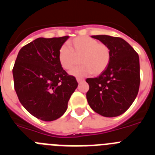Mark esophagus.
Returning a JSON list of instances; mask_svg holds the SVG:
<instances>
[{
    "instance_id": "obj_1",
    "label": "esophagus",
    "mask_w": 155,
    "mask_h": 155,
    "mask_svg": "<svg viewBox=\"0 0 155 155\" xmlns=\"http://www.w3.org/2000/svg\"><path fill=\"white\" fill-rule=\"evenodd\" d=\"M77 81L78 82V83H81V82L84 81V80L82 78H77Z\"/></svg>"
}]
</instances>
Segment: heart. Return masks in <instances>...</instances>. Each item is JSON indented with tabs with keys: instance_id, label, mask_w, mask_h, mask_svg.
I'll return each instance as SVG.
<instances>
[{
	"instance_id": "b5f03b06",
	"label": "heart",
	"mask_w": 155,
	"mask_h": 155,
	"mask_svg": "<svg viewBox=\"0 0 155 155\" xmlns=\"http://www.w3.org/2000/svg\"><path fill=\"white\" fill-rule=\"evenodd\" d=\"M58 52V61L63 69L69 71L80 57V66L70 71L74 77L81 78L91 74L99 75L108 68L111 59L109 46L89 36H78L69 41Z\"/></svg>"
}]
</instances>
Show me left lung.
Wrapping results in <instances>:
<instances>
[{"label":"left lung","mask_w":155,"mask_h":155,"mask_svg":"<svg viewBox=\"0 0 155 155\" xmlns=\"http://www.w3.org/2000/svg\"><path fill=\"white\" fill-rule=\"evenodd\" d=\"M91 37L109 46L111 59L108 68L99 76L86 79L89 84L86 94L87 102L101 116H118L130 108L138 94L140 82L139 56L120 37Z\"/></svg>","instance_id":"1"}]
</instances>
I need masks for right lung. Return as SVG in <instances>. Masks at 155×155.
Segmentation results:
<instances>
[{"label": "right lung", "mask_w": 155, "mask_h": 155, "mask_svg": "<svg viewBox=\"0 0 155 155\" xmlns=\"http://www.w3.org/2000/svg\"><path fill=\"white\" fill-rule=\"evenodd\" d=\"M69 36L38 38L21 48L14 65L15 90L30 114L43 121L64 115L78 87L58 61V52Z\"/></svg>", "instance_id": "obj_1"}]
</instances>
